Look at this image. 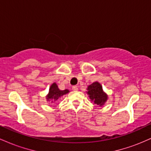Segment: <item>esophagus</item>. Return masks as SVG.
Wrapping results in <instances>:
<instances>
[{
	"label": "esophagus",
	"mask_w": 151,
	"mask_h": 151,
	"mask_svg": "<svg viewBox=\"0 0 151 151\" xmlns=\"http://www.w3.org/2000/svg\"><path fill=\"white\" fill-rule=\"evenodd\" d=\"M72 90H73V91H77V90H78V87H77V86H72Z\"/></svg>",
	"instance_id": "obj_1"
}]
</instances>
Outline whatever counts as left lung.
<instances>
[{
    "label": "left lung",
    "mask_w": 151,
    "mask_h": 151,
    "mask_svg": "<svg viewBox=\"0 0 151 151\" xmlns=\"http://www.w3.org/2000/svg\"><path fill=\"white\" fill-rule=\"evenodd\" d=\"M86 93L89 95V97L91 102L94 104L102 106L108 100V95L103 90L101 84L98 81H94L92 84L87 86Z\"/></svg>",
    "instance_id": "1"
}]
</instances>
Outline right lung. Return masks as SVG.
<instances>
[{
	"label": "right lung",
	"mask_w": 151,
	"mask_h": 151,
	"mask_svg": "<svg viewBox=\"0 0 151 151\" xmlns=\"http://www.w3.org/2000/svg\"><path fill=\"white\" fill-rule=\"evenodd\" d=\"M69 92H70V91L68 89L60 90L58 88V86L57 85L56 83L54 82L50 86L49 92L46 96L47 101H50L52 103H54L57 100H58L59 99L61 98L63 95L67 94Z\"/></svg>",
	"instance_id": "add662e5"
}]
</instances>
